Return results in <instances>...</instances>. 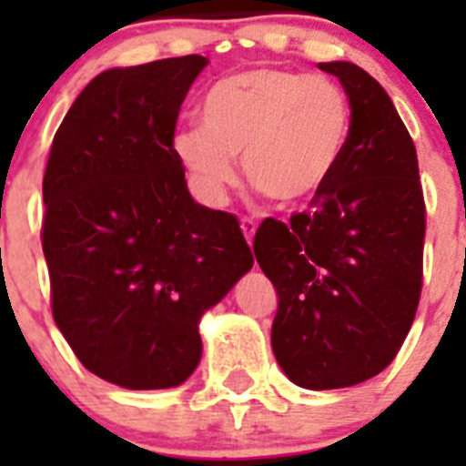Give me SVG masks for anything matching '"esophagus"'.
Segmentation results:
<instances>
[{
	"label": "esophagus",
	"mask_w": 466,
	"mask_h": 466,
	"mask_svg": "<svg viewBox=\"0 0 466 466\" xmlns=\"http://www.w3.org/2000/svg\"><path fill=\"white\" fill-rule=\"evenodd\" d=\"M240 228H242V233H245V240L249 242V245H252V242H254V233H257V221L249 219V217H242V219H240Z\"/></svg>",
	"instance_id": "esophagus-1"
}]
</instances>
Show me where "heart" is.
Listing matches in <instances>:
<instances>
[{
    "mask_svg": "<svg viewBox=\"0 0 466 466\" xmlns=\"http://www.w3.org/2000/svg\"><path fill=\"white\" fill-rule=\"evenodd\" d=\"M200 123L179 130L172 151L205 200L224 198L240 156L257 191L278 205H299L339 170L352 109L343 88L324 76L257 67L217 81L200 102Z\"/></svg>",
    "mask_w": 466,
    "mask_h": 466,
    "instance_id": "1",
    "label": "heart"
}]
</instances>
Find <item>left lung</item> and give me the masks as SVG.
<instances>
[{
	"label": "left lung",
	"instance_id": "8db88e82",
	"mask_svg": "<svg viewBox=\"0 0 466 466\" xmlns=\"http://www.w3.org/2000/svg\"><path fill=\"white\" fill-rule=\"evenodd\" d=\"M317 67L348 95V149L308 212L258 226L254 257L278 291L270 343L284 376L340 390L378 376L409 336L425 200L415 144L385 88L352 63Z\"/></svg>",
	"mask_w": 466,
	"mask_h": 466
}]
</instances>
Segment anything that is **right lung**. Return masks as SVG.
Instances as JSON below:
<instances>
[{"label": "right lung", "mask_w": 466, "mask_h": 466, "mask_svg": "<svg viewBox=\"0 0 466 466\" xmlns=\"http://www.w3.org/2000/svg\"><path fill=\"white\" fill-rule=\"evenodd\" d=\"M208 63L106 69L53 137L41 228L53 319L90 373L126 390L182 385L203 355L200 317L254 266L236 217L193 200L172 151Z\"/></svg>", "instance_id": "1"}]
</instances>
